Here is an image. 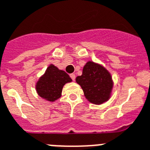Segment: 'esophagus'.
Returning a JSON list of instances; mask_svg holds the SVG:
<instances>
[{"mask_svg":"<svg viewBox=\"0 0 150 150\" xmlns=\"http://www.w3.org/2000/svg\"><path fill=\"white\" fill-rule=\"evenodd\" d=\"M70 77H71V79L73 80V81H74V80H75V77H76V76H75V74H70Z\"/></svg>","mask_w":150,"mask_h":150,"instance_id":"esophagus-1","label":"esophagus"}]
</instances>
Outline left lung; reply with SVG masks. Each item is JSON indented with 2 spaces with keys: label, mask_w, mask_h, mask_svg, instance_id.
Listing matches in <instances>:
<instances>
[{
  "label": "left lung",
  "mask_w": 150,
  "mask_h": 150,
  "mask_svg": "<svg viewBox=\"0 0 150 150\" xmlns=\"http://www.w3.org/2000/svg\"><path fill=\"white\" fill-rule=\"evenodd\" d=\"M76 81L90 103L100 105L109 100L112 81L110 74L103 66L88 62L83 67L82 75L76 76Z\"/></svg>",
  "instance_id": "1"
}]
</instances>
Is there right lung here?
Returning a JSON list of instances; mask_svg holds the SVG:
<instances>
[{
    "instance_id": "add662e5",
    "label": "right lung",
    "mask_w": 150,
    "mask_h": 150,
    "mask_svg": "<svg viewBox=\"0 0 150 150\" xmlns=\"http://www.w3.org/2000/svg\"><path fill=\"white\" fill-rule=\"evenodd\" d=\"M71 81L72 79L66 72L60 70L54 65H50L37 82L36 90L41 98L54 102L61 97L63 86Z\"/></svg>"
}]
</instances>
